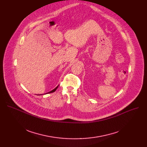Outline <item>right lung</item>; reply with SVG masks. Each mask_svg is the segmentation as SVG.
I'll list each match as a JSON object with an SVG mask.
<instances>
[{
	"label": "right lung",
	"mask_w": 147,
	"mask_h": 147,
	"mask_svg": "<svg viewBox=\"0 0 147 147\" xmlns=\"http://www.w3.org/2000/svg\"><path fill=\"white\" fill-rule=\"evenodd\" d=\"M58 86H57V87H56L55 89H53V90H52L51 91H50V92H47V93H46L45 94H49V93H52V92H55V91L57 90V88H58Z\"/></svg>",
	"instance_id": "add662e5"
}]
</instances>
